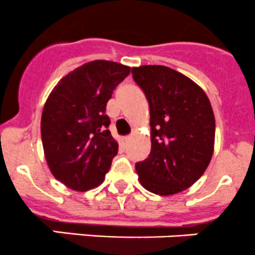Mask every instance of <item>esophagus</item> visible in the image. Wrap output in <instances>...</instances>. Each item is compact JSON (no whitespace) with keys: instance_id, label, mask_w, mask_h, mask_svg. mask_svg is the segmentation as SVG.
<instances>
[{"instance_id":"obj_1","label":"esophagus","mask_w":255,"mask_h":255,"mask_svg":"<svg viewBox=\"0 0 255 255\" xmlns=\"http://www.w3.org/2000/svg\"><path fill=\"white\" fill-rule=\"evenodd\" d=\"M129 139H130V137H128V135H126V137L120 138V140H118V142H120V145L126 146V145H127V144H128V142H129Z\"/></svg>"}]
</instances>
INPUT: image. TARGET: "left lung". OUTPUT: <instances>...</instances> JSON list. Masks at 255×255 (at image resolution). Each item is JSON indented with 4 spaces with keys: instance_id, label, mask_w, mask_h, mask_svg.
Segmentation results:
<instances>
[{
    "instance_id": "left-lung-1",
    "label": "left lung",
    "mask_w": 255,
    "mask_h": 255,
    "mask_svg": "<svg viewBox=\"0 0 255 255\" xmlns=\"http://www.w3.org/2000/svg\"><path fill=\"white\" fill-rule=\"evenodd\" d=\"M150 109L151 150L135 164L138 180L153 194L169 196L189 189L210 164L215 115L204 90L163 65L132 68Z\"/></svg>"
}]
</instances>
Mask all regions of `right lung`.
I'll return each mask as SVG.
<instances>
[{
  "instance_id": "add662e5",
  "label": "right lung",
  "mask_w": 255,
  "mask_h": 255,
  "mask_svg": "<svg viewBox=\"0 0 255 255\" xmlns=\"http://www.w3.org/2000/svg\"><path fill=\"white\" fill-rule=\"evenodd\" d=\"M129 73V66L115 61H89L49 94L40 121L45 160L54 177L74 191L101 185L117 155L106 106Z\"/></svg>"
}]
</instances>
